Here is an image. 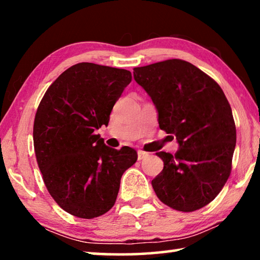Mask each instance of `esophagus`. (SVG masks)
<instances>
[{
	"instance_id": "1",
	"label": "esophagus",
	"mask_w": 260,
	"mask_h": 260,
	"mask_svg": "<svg viewBox=\"0 0 260 260\" xmlns=\"http://www.w3.org/2000/svg\"><path fill=\"white\" fill-rule=\"evenodd\" d=\"M148 156H149L148 152H144V151H142V150H139V151H138V158H139V160H142V159H144V158H147Z\"/></svg>"
}]
</instances>
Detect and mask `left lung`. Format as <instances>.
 I'll return each instance as SVG.
<instances>
[{
	"instance_id": "obj_1",
	"label": "left lung",
	"mask_w": 260,
	"mask_h": 260,
	"mask_svg": "<svg viewBox=\"0 0 260 260\" xmlns=\"http://www.w3.org/2000/svg\"><path fill=\"white\" fill-rule=\"evenodd\" d=\"M134 79L150 96L159 128L173 134L178 151L156 155L164 169L152 180L162 203L192 212L212 202L232 171L236 127L231 105L220 86L182 59L134 68Z\"/></svg>"
}]
</instances>
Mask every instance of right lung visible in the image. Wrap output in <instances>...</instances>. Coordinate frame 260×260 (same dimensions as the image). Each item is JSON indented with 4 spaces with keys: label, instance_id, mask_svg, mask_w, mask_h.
<instances>
[{
    "label": "right lung",
    "instance_id": "obj_1",
    "mask_svg": "<svg viewBox=\"0 0 260 260\" xmlns=\"http://www.w3.org/2000/svg\"><path fill=\"white\" fill-rule=\"evenodd\" d=\"M132 81L124 69L79 63L48 88L35 113L34 151L42 179L61 209L100 217L116 203L120 179L138 153L104 144L95 131L108 125L114 103Z\"/></svg>",
    "mask_w": 260,
    "mask_h": 260
}]
</instances>
